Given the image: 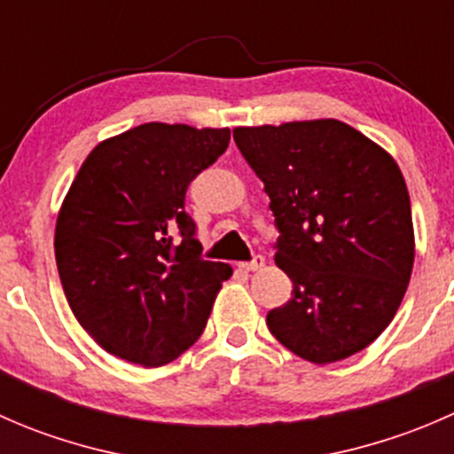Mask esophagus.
Returning <instances> with one entry per match:
<instances>
[{"label": "esophagus", "instance_id": "esophagus-1", "mask_svg": "<svg viewBox=\"0 0 454 454\" xmlns=\"http://www.w3.org/2000/svg\"><path fill=\"white\" fill-rule=\"evenodd\" d=\"M263 263H265V256L263 254H254L250 261H241L239 268L246 270V272H254V270L263 268Z\"/></svg>", "mask_w": 454, "mask_h": 454}]
</instances>
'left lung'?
<instances>
[{
    "label": "left lung",
    "mask_w": 454,
    "mask_h": 454,
    "mask_svg": "<svg viewBox=\"0 0 454 454\" xmlns=\"http://www.w3.org/2000/svg\"><path fill=\"white\" fill-rule=\"evenodd\" d=\"M246 162L265 184L277 265L292 299L268 329L316 364L349 358L395 316L415 259L411 198L395 160L333 118L237 127Z\"/></svg>",
    "instance_id": "8db88e82"
}]
</instances>
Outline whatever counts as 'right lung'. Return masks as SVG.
<instances>
[{"mask_svg":"<svg viewBox=\"0 0 454 454\" xmlns=\"http://www.w3.org/2000/svg\"><path fill=\"white\" fill-rule=\"evenodd\" d=\"M231 129L146 122L100 142L63 201L59 277L81 327L109 354L160 367L201 336L228 263L201 259L186 189Z\"/></svg>","mask_w":454,"mask_h":454,"instance_id":"1","label":"right lung"}]
</instances>
